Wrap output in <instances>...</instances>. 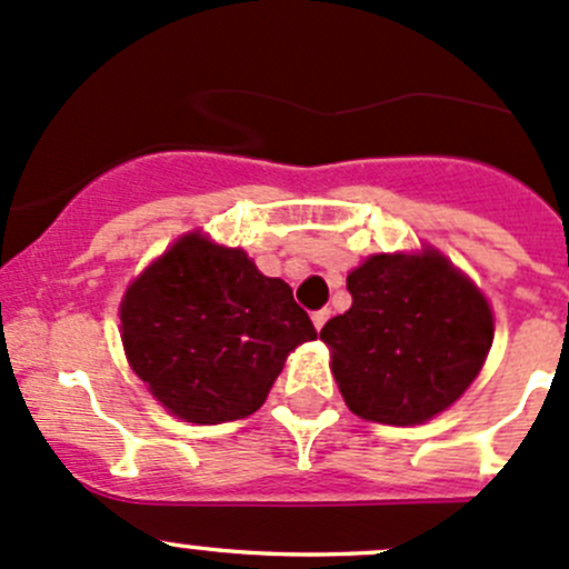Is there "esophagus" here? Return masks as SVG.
I'll return each mask as SVG.
<instances>
[{"label":"esophagus","instance_id":"1","mask_svg":"<svg viewBox=\"0 0 569 569\" xmlns=\"http://www.w3.org/2000/svg\"><path fill=\"white\" fill-rule=\"evenodd\" d=\"M311 319H313V327L321 330V327H325V321L330 319V311H327V308H319V311L311 313Z\"/></svg>","mask_w":569,"mask_h":569}]
</instances>
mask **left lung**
I'll use <instances>...</instances> for the list:
<instances>
[{"instance_id": "1", "label": "left lung", "mask_w": 569, "mask_h": 569, "mask_svg": "<svg viewBox=\"0 0 569 569\" xmlns=\"http://www.w3.org/2000/svg\"><path fill=\"white\" fill-rule=\"evenodd\" d=\"M352 308L321 327L349 410L410 427L476 380L492 343L485 297L440 252L371 256L349 272Z\"/></svg>"}]
</instances>
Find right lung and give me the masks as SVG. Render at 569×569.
Here are the masks:
<instances>
[{
  "instance_id": "add662e5",
  "label": "right lung",
  "mask_w": 569,
  "mask_h": 569,
  "mask_svg": "<svg viewBox=\"0 0 569 569\" xmlns=\"http://www.w3.org/2000/svg\"><path fill=\"white\" fill-rule=\"evenodd\" d=\"M120 325L134 375L189 423L256 412L286 355L317 338L289 283L200 233L178 239L129 286Z\"/></svg>"
}]
</instances>
